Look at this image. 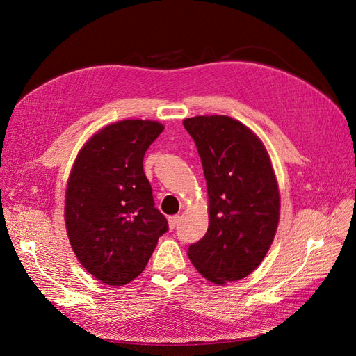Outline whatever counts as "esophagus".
<instances>
[{
    "mask_svg": "<svg viewBox=\"0 0 356 356\" xmlns=\"http://www.w3.org/2000/svg\"><path fill=\"white\" fill-rule=\"evenodd\" d=\"M179 216H171V217H168V227H170V230H175L176 229V226H177V222H179Z\"/></svg>",
    "mask_w": 356,
    "mask_h": 356,
    "instance_id": "1",
    "label": "esophagus"
}]
</instances>
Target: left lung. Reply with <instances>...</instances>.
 I'll use <instances>...</instances> for the list:
<instances>
[{"mask_svg": "<svg viewBox=\"0 0 356 356\" xmlns=\"http://www.w3.org/2000/svg\"><path fill=\"white\" fill-rule=\"evenodd\" d=\"M201 156L209 222L188 257L216 284L241 280L264 259L280 216L277 180L267 149L241 122L227 115L183 120Z\"/></svg>", "mask_w": 356, "mask_h": 356, "instance_id": "left-lung-1", "label": "left lung"}]
</instances>
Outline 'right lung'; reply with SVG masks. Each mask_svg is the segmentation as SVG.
Instances as JSON below:
<instances>
[{
  "label": "right lung",
  "instance_id": "1",
  "mask_svg": "<svg viewBox=\"0 0 356 356\" xmlns=\"http://www.w3.org/2000/svg\"><path fill=\"white\" fill-rule=\"evenodd\" d=\"M163 130L151 120L117 122L76 156L65 189V229L79 262L105 284L136 279L168 230L143 173L145 152Z\"/></svg>",
  "mask_w": 356,
  "mask_h": 356
}]
</instances>
